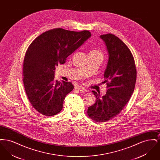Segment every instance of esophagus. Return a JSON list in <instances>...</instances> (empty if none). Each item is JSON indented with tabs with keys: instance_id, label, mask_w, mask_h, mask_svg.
Returning a JSON list of instances; mask_svg holds the SVG:
<instances>
[{
	"instance_id": "34e87169",
	"label": "esophagus",
	"mask_w": 160,
	"mask_h": 160,
	"mask_svg": "<svg viewBox=\"0 0 160 160\" xmlns=\"http://www.w3.org/2000/svg\"><path fill=\"white\" fill-rule=\"evenodd\" d=\"M76 89L77 90H78V91L81 92H87L88 91L87 89H86L82 87V86H78V87H77Z\"/></svg>"
}]
</instances>
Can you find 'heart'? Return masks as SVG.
<instances>
[{
	"label": "heart",
	"instance_id": "heart-1",
	"mask_svg": "<svg viewBox=\"0 0 160 160\" xmlns=\"http://www.w3.org/2000/svg\"><path fill=\"white\" fill-rule=\"evenodd\" d=\"M90 53H95V54H101V53L99 52V50H96V49H94V50H92L91 52H90Z\"/></svg>",
	"mask_w": 160,
	"mask_h": 160
}]
</instances>
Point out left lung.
Returning <instances> with one entry per match:
<instances>
[{
  "mask_svg": "<svg viewBox=\"0 0 160 160\" xmlns=\"http://www.w3.org/2000/svg\"><path fill=\"white\" fill-rule=\"evenodd\" d=\"M100 38L108 53L104 74L107 91L102 97L100 92L92 91L96 101L88 107V114L95 122H105L116 117L128 102L134 90L137 71L132 54L122 40L112 33Z\"/></svg>",
  "mask_w": 160,
  "mask_h": 160,
  "instance_id": "obj_1",
  "label": "left lung"
}]
</instances>
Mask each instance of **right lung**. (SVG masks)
Segmentation results:
<instances>
[{
  "mask_svg": "<svg viewBox=\"0 0 160 160\" xmlns=\"http://www.w3.org/2000/svg\"><path fill=\"white\" fill-rule=\"evenodd\" d=\"M91 37L61 28L47 31L28 48L23 62V84L32 106L39 113L52 116L59 113L65 97L74 89L71 82L54 79V70Z\"/></svg>",
  "mask_w": 160,
  "mask_h": 160,
  "instance_id": "obj_1",
  "label": "right lung"
}]
</instances>
